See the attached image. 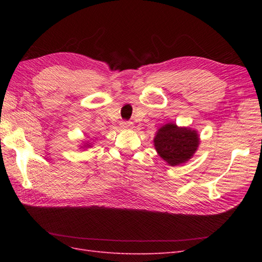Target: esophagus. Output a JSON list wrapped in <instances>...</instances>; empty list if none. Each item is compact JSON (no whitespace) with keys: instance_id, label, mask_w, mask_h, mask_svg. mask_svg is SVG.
I'll return each instance as SVG.
<instances>
[{"instance_id":"34e87169","label":"esophagus","mask_w":262,"mask_h":262,"mask_svg":"<svg viewBox=\"0 0 262 262\" xmlns=\"http://www.w3.org/2000/svg\"><path fill=\"white\" fill-rule=\"evenodd\" d=\"M121 128H124V129H127V128H132L133 127V122L130 121H122L120 124Z\"/></svg>"}]
</instances>
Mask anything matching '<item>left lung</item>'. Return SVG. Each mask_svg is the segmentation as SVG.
Returning <instances> with one entry per match:
<instances>
[{
    "mask_svg": "<svg viewBox=\"0 0 262 262\" xmlns=\"http://www.w3.org/2000/svg\"><path fill=\"white\" fill-rule=\"evenodd\" d=\"M159 157L171 166L188 162L197 152L199 134L190 127H180L174 122L160 127L153 140Z\"/></svg>",
    "mask_w": 262,
    "mask_h": 262,
    "instance_id": "left-lung-1",
    "label": "left lung"
}]
</instances>
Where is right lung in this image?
I'll list each match as a JSON object with an SVG mask.
<instances>
[{"label": "right lung", "mask_w": 262, "mask_h": 262, "mask_svg": "<svg viewBox=\"0 0 262 262\" xmlns=\"http://www.w3.org/2000/svg\"><path fill=\"white\" fill-rule=\"evenodd\" d=\"M83 145H80V148H89V147H92V142H89V141H84L82 143Z\"/></svg>", "instance_id": "add662e5"}]
</instances>
